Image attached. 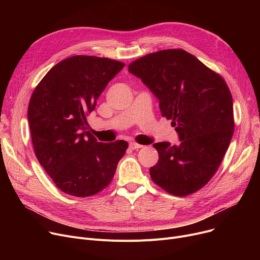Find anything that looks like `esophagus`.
Segmentation results:
<instances>
[{"mask_svg": "<svg viewBox=\"0 0 260 260\" xmlns=\"http://www.w3.org/2000/svg\"><path fill=\"white\" fill-rule=\"evenodd\" d=\"M129 147H131L132 149H138V148L143 147V145L138 144V143H136V142H131V143H129Z\"/></svg>", "mask_w": 260, "mask_h": 260, "instance_id": "34e87169", "label": "esophagus"}]
</instances>
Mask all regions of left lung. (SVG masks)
<instances>
[{
	"label": "left lung",
	"instance_id": "obj_1",
	"mask_svg": "<svg viewBox=\"0 0 260 260\" xmlns=\"http://www.w3.org/2000/svg\"><path fill=\"white\" fill-rule=\"evenodd\" d=\"M128 72L159 100L180 143L158 142L152 180L186 196L206 185L219 168L234 133L233 99L224 80L183 49H166L134 61Z\"/></svg>",
	"mask_w": 260,
	"mask_h": 260
}]
</instances>
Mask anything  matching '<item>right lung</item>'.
<instances>
[{"label": "right lung", "instance_id": "obj_1", "mask_svg": "<svg viewBox=\"0 0 260 260\" xmlns=\"http://www.w3.org/2000/svg\"><path fill=\"white\" fill-rule=\"evenodd\" d=\"M124 63L74 56L54 65L35 88L28 122L36 156L62 192L87 197L111 183L126 141L98 142L86 132L106 85Z\"/></svg>", "mask_w": 260, "mask_h": 260}]
</instances>
